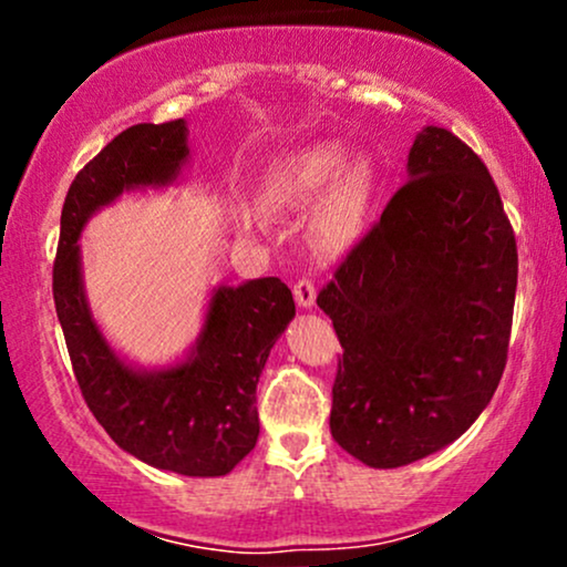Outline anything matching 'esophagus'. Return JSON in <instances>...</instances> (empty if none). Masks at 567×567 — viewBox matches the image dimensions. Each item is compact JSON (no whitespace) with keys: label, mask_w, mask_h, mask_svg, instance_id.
Listing matches in <instances>:
<instances>
[{"label":"esophagus","mask_w":567,"mask_h":567,"mask_svg":"<svg viewBox=\"0 0 567 567\" xmlns=\"http://www.w3.org/2000/svg\"><path fill=\"white\" fill-rule=\"evenodd\" d=\"M292 296H296L298 306H315V298H317L315 279H311V277H298L296 285H292Z\"/></svg>","instance_id":"1"}]
</instances>
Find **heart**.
<instances>
[{"label": "heart", "mask_w": 567, "mask_h": 567, "mask_svg": "<svg viewBox=\"0 0 567 567\" xmlns=\"http://www.w3.org/2000/svg\"><path fill=\"white\" fill-rule=\"evenodd\" d=\"M347 152L341 146H311L303 152L292 154L275 171L271 178V194L279 202H309L317 194L333 184L338 174L342 178L336 182L330 192L328 205H324V231L333 243H349L362 229L373 197V167L368 162H354L347 166Z\"/></svg>", "instance_id": "obj_1"}]
</instances>
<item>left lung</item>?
<instances>
[{
  "label": "left lung",
  "instance_id": "left-lung-1",
  "mask_svg": "<svg viewBox=\"0 0 567 567\" xmlns=\"http://www.w3.org/2000/svg\"><path fill=\"white\" fill-rule=\"evenodd\" d=\"M408 171L317 296L343 349L330 434L375 470L474 424L504 375L517 292V239L485 162L426 127Z\"/></svg>",
  "mask_w": 567,
  "mask_h": 567
}]
</instances>
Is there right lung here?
Returning <instances> with one entry per match:
<instances>
[{"instance_id":"1","label":"right lung","mask_w":567,"mask_h":567,"mask_svg":"<svg viewBox=\"0 0 567 567\" xmlns=\"http://www.w3.org/2000/svg\"><path fill=\"white\" fill-rule=\"evenodd\" d=\"M184 120L133 125L109 141L71 181L53 264L58 320L80 392L122 451L186 477L229 474L256 447V386L277 336L296 315L277 277L218 288L197 354L165 373H135L90 320L80 279V231L125 188L167 184L186 159Z\"/></svg>"}]
</instances>
